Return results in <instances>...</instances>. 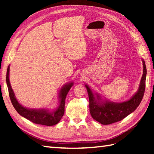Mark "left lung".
<instances>
[{"instance_id": "obj_1", "label": "left lung", "mask_w": 154, "mask_h": 154, "mask_svg": "<svg viewBox=\"0 0 154 154\" xmlns=\"http://www.w3.org/2000/svg\"><path fill=\"white\" fill-rule=\"evenodd\" d=\"M143 75L138 90L128 100L116 103L103 100L98 93L94 94L88 85H85L89 99V110L91 116L97 122L104 125L119 122L134 112L141 103L146 87V67L142 60Z\"/></svg>"}]
</instances>
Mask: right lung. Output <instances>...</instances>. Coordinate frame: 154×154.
Wrapping results in <instances>:
<instances>
[{"label": "right lung", "mask_w": 154, "mask_h": 154, "mask_svg": "<svg viewBox=\"0 0 154 154\" xmlns=\"http://www.w3.org/2000/svg\"><path fill=\"white\" fill-rule=\"evenodd\" d=\"M9 71L10 66L8 67L7 72H6V84L8 86L9 97L13 106L14 107L16 110L17 111L20 115L24 117L31 122L35 124H42L45 126H54L57 124L62 116L64 114L65 111V103L66 96L69 91L71 87L73 85V83L71 82L67 83L61 88L60 93H59V100H60V104L56 109H55L52 112H50L46 109H29L27 108L24 107L20 104L18 100H16L15 94L13 91L11 83L9 80Z\"/></svg>", "instance_id": "obj_1"}]
</instances>
